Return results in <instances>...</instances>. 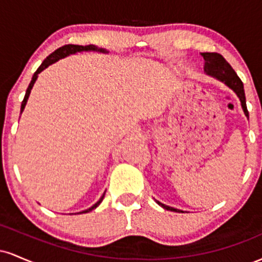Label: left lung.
Instances as JSON below:
<instances>
[{
  "instance_id": "obj_1",
  "label": "left lung",
  "mask_w": 262,
  "mask_h": 262,
  "mask_svg": "<svg viewBox=\"0 0 262 262\" xmlns=\"http://www.w3.org/2000/svg\"><path fill=\"white\" fill-rule=\"evenodd\" d=\"M202 56L204 59V73L209 75V76L215 77V79L222 81V82H224L225 85L230 87V89L236 93L240 102H242L243 111H244L245 116L249 118V112L248 108H246L244 85H243L242 80L239 79V76H237L235 71L233 70V68L229 65V62L218 53H202ZM156 202H158L159 206H161L162 208L171 210V212H182V210L173 208V207L165 206V204L159 202V201H156Z\"/></svg>"
}]
</instances>
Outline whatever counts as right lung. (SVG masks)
<instances>
[{
    "instance_id": "add662e5",
    "label": "right lung",
    "mask_w": 262,
    "mask_h": 262,
    "mask_svg": "<svg viewBox=\"0 0 262 262\" xmlns=\"http://www.w3.org/2000/svg\"><path fill=\"white\" fill-rule=\"evenodd\" d=\"M79 52H100V53H108L106 49H102V48H97V47H95V45H85V47H83V45L68 44V45H64V47L59 48V49H56L55 52L50 54L49 56H47V59H45L44 61L41 62V65L39 66L38 70L35 71L34 75H33L31 83H29L28 89H27V91H26L25 100L22 101V104H20V113H22L23 110H25V107H26V104H27V101H28L29 95H31V90L33 89V86H34V82H35V81H37V79H38V74H40L41 71H43L44 69H47L49 65H52V64H54V62L58 61L59 59H62V58H65V56L71 55V54L79 53ZM104 193H106V192H104ZM104 193H103V196H102V197L100 198V201H98L97 203L93 204L91 208H89V209H86V210H82V212H80V213H89V212H91L92 209H95L96 207L100 206V203L102 202V200H103V197H104Z\"/></svg>"
}]
</instances>
